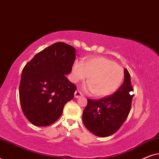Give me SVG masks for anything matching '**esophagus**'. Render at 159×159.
<instances>
[{
    "mask_svg": "<svg viewBox=\"0 0 159 159\" xmlns=\"http://www.w3.org/2000/svg\"><path fill=\"white\" fill-rule=\"evenodd\" d=\"M83 96V95H82V93L80 92V90H77L75 91V98H79Z\"/></svg>",
    "mask_w": 159,
    "mask_h": 159,
    "instance_id": "obj_1",
    "label": "esophagus"
}]
</instances>
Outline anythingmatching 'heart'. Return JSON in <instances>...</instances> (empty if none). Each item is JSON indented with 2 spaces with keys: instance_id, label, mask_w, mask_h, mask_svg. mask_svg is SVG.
Segmentation results:
<instances>
[{
  "instance_id": "1",
  "label": "heart",
  "mask_w": 159,
  "mask_h": 159,
  "mask_svg": "<svg viewBox=\"0 0 159 159\" xmlns=\"http://www.w3.org/2000/svg\"><path fill=\"white\" fill-rule=\"evenodd\" d=\"M88 77L86 91L93 93L96 97H104L116 91L124 79V69L113 61L104 57L87 58L75 62L71 70L74 82L84 80Z\"/></svg>"
}]
</instances>
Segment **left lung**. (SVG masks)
<instances>
[{
    "mask_svg": "<svg viewBox=\"0 0 159 159\" xmlns=\"http://www.w3.org/2000/svg\"><path fill=\"white\" fill-rule=\"evenodd\" d=\"M125 80L117 91L110 96L98 100L88 99L83 111L82 121L89 131L101 138L115 133L123 125L131 109L134 89L130 75L124 69Z\"/></svg>",
    "mask_w": 159,
    "mask_h": 159,
    "instance_id": "8db88e82",
    "label": "left lung"
}]
</instances>
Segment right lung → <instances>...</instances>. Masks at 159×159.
I'll use <instances>...</instances> for the list:
<instances>
[{
    "label": "right lung",
    "mask_w": 159,
    "mask_h": 159,
    "mask_svg": "<svg viewBox=\"0 0 159 159\" xmlns=\"http://www.w3.org/2000/svg\"><path fill=\"white\" fill-rule=\"evenodd\" d=\"M75 48L56 43L40 53L24 67L19 84L21 109L28 120L46 127L61 116L67 102L74 98L77 87L65 75L71 71Z\"/></svg>",
    "instance_id": "right-lung-1"
}]
</instances>
